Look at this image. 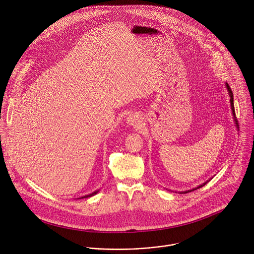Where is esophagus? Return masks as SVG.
<instances>
[{
    "label": "esophagus",
    "instance_id": "1",
    "mask_svg": "<svg viewBox=\"0 0 254 254\" xmlns=\"http://www.w3.org/2000/svg\"><path fill=\"white\" fill-rule=\"evenodd\" d=\"M139 122L138 118L135 116V115H129L127 118V123L129 125V126H133L135 124H137Z\"/></svg>",
    "mask_w": 254,
    "mask_h": 254
}]
</instances>
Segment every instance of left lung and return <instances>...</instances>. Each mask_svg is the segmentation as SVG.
Returning a JSON list of instances; mask_svg holds the SVG:
<instances>
[{
	"label": "left lung",
	"instance_id": "obj_1",
	"mask_svg": "<svg viewBox=\"0 0 254 254\" xmlns=\"http://www.w3.org/2000/svg\"><path fill=\"white\" fill-rule=\"evenodd\" d=\"M226 87H227V90H228V92H229V96H230V103H231V109H232V114H233V116H234V121H235V125H236V127H237V128H239V124H238V120H237V118H236V114H235V107H234V96H233V92H232V89H231V87H230V85H228V83H226ZM211 179V178H210ZM209 179V180H210ZM209 180H207L206 182H204V183H202L201 185H199V186H197V188H194V189H192V190H188V191H184V192H180V194H185V193H188V192H191V191H194V190H197L198 188H201L202 186H204Z\"/></svg>",
	"mask_w": 254,
	"mask_h": 254
}]
</instances>
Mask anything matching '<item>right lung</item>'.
I'll list each match as a JSON object with an SVG mask.
<instances>
[{"label":"right lung","instance_id":"add662e5","mask_svg":"<svg viewBox=\"0 0 254 254\" xmlns=\"http://www.w3.org/2000/svg\"><path fill=\"white\" fill-rule=\"evenodd\" d=\"M98 192H99V190H96V191L92 192L91 194H88V195H86V196H83V197H79V198H85V197H91V196H94V195H96ZM76 199H77V198H76Z\"/></svg>","mask_w":254,"mask_h":254}]
</instances>
